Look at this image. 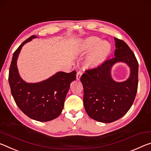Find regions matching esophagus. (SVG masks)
Returning <instances> with one entry per match:
<instances>
[{
  "instance_id": "esophagus-1",
  "label": "esophagus",
  "mask_w": 151,
  "mask_h": 151,
  "mask_svg": "<svg viewBox=\"0 0 151 151\" xmlns=\"http://www.w3.org/2000/svg\"><path fill=\"white\" fill-rule=\"evenodd\" d=\"M81 75H82V71H79L77 72V74H76V78H77V80H79L81 78Z\"/></svg>"
}]
</instances>
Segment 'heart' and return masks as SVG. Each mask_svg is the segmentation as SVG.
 Returning <instances> with one entry per match:
<instances>
[{"mask_svg": "<svg viewBox=\"0 0 151 151\" xmlns=\"http://www.w3.org/2000/svg\"><path fill=\"white\" fill-rule=\"evenodd\" d=\"M84 49L86 51H93L88 57V62L90 65L95 66L100 64L109 55L111 52V45L106 41H102L98 37H90L84 43Z\"/></svg>", "mask_w": 151, "mask_h": 151, "instance_id": "obj_1", "label": "heart"}]
</instances>
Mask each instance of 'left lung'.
I'll return each instance as SVG.
<instances>
[{
    "label": "left lung",
    "mask_w": 151,
    "mask_h": 151,
    "mask_svg": "<svg viewBox=\"0 0 151 151\" xmlns=\"http://www.w3.org/2000/svg\"><path fill=\"white\" fill-rule=\"evenodd\" d=\"M114 40V58L86 70L80 78L86 112L92 119L104 123L117 120L127 113L138 89V63L134 53L124 41L116 37ZM117 62H124L131 68L130 77L122 83L111 77V67Z\"/></svg>",
    "instance_id": "1"
}]
</instances>
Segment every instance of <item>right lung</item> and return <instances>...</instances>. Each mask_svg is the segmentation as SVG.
Here are the masks:
<instances>
[{
    "label": "right lung",
    "instance_id": "obj_1",
    "mask_svg": "<svg viewBox=\"0 0 151 151\" xmlns=\"http://www.w3.org/2000/svg\"><path fill=\"white\" fill-rule=\"evenodd\" d=\"M35 37L32 35L26 39L14 52L9 82L12 96L20 110L31 119L47 122L58 117L62 112L70 83L76 79V71H59L39 83H29L22 80L17 70V58L22 47Z\"/></svg>",
    "mask_w": 151,
    "mask_h": 151
}]
</instances>
